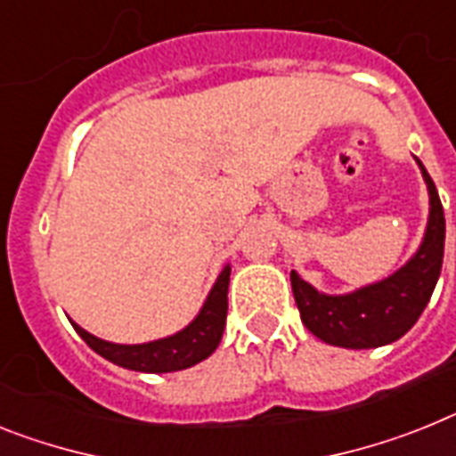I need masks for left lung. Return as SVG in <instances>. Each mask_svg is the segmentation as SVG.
Returning a JSON list of instances; mask_svg holds the SVG:
<instances>
[{
  "label": "left lung",
  "mask_w": 456,
  "mask_h": 456,
  "mask_svg": "<svg viewBox=\"0 0 456 456\" xmlns=\"http://www.w3.org/2000/svg\"><path fill=\"white\" fill-rule=\"evenodd\" d=\"M417 164L429 187L431 208L422 246L412 255L411 262L385 281L338 297L317 292L297 271L289 275L301 322L329 346L352 350L387 346L399 340L405 331H411L429 304L443 266L445 213L431 175L419 159Z\"/></svg>",
  "instance_id": "obj_1"
}]
</instances>
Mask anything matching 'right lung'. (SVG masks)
Instances as JSON below:
<instances>
[{"label":"right lung","instance_id":"1","mask_svg":"<svg viewBox=\"0 0 456 456\" xmlns=\"http://www.w3.org/2000/svg\"><path fill=\"white\" fill-rule=\"evenodd\" d=\"M229 273L232 269L224 266L199 315L183 331L167 338L141 343V346H120V343H109V340L87 334L86 329H80L76 322L71 324L92 350L122 369L141 370V373H171V370L190 369L210 357L220 346L224 322H227Z\"/></svg>","mask_w":456,"mask_h":456}]
</instances>
